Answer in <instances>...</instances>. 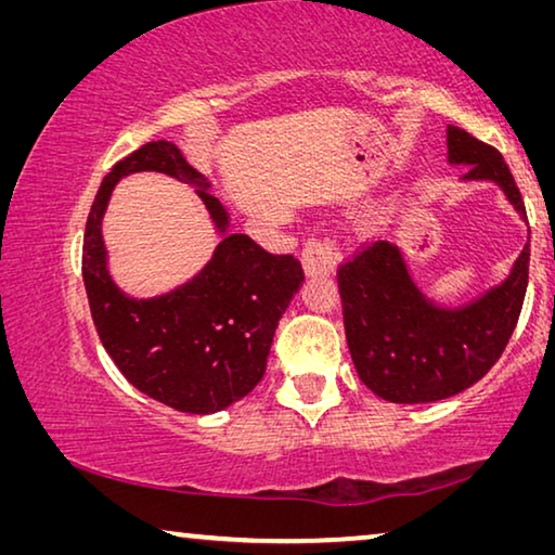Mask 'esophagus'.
I'll return each mask as SVG.
<instances>
[{
    "instance_id": "1",
    "label": "esophagus",
    "mask_w": 555,
    "mask_h": 555,
    "mask_svg": "<svg viewBox=\"0 0 555 555\" xmlns=\"http://www.w3.org/2000/svg\"><path fill=\"white\" fill-rule=\"evenodd\" d=\"M300 261H304L308 276L331 274L337 261H340V249H337V242L333 237H311L306 242Z\"/></svg>"
}]
</instances>
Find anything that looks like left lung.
I'll use <instances>...</instances> for the list:
<instances>
[{"label": "left lung", "instance_id": "1", "mask_svg": "<svg viewBox=\"0 0 555 555\" xmlns=\"http://www.w3.org/2000/svg\"><path fill=\"white\" fill-rule=\"evenodd\" d=\"M448 162L463 181H492L526 220L509 166L494 146L448 127ZM529 242L502 284L463 306H438L416 286L401 249L377 240L337 269L345 337L360 379L393 403L440 401L473 387L500 360L529 284Z\"/></svg>", "mask_w": 555, "mask_h": 555}]
</instances>
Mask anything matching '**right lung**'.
I'll list each match as a JSON object with an SVG mask.
<instances>
[{"label":"right lung","mask_w":555,"mask_h":555,"mask_svg":"<svg viewBox=\"0 0 555 555\" xmlns=\"http://www.w3.org/2000/svg\"><path fill=\"white\" fill-rule=\"evenodd\" d=\"M139 170L173 175L196 188L223 240L214 259L183 287L131 299L108 276L101 218L119 177ZM230 215L210 181L181 149L149 142L105 176L82 242V281L107 354L134 387L183 413H215L257 387L267 372L274 331L304 269L294 255H269L247 234H230Z\"/></svg>","instance_id":"1"}]
</instances>
